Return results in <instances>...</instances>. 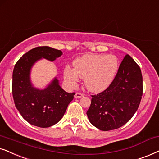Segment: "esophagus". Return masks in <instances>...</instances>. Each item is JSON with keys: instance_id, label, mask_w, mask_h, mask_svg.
<instances>
[{"instance_id": "esophagus-1", "label": "esophagus", "mask_w": 159, "mask_h": 159, "mask_svg": "<svg viewBox=\"0 0 159 159\" xmlns=\"http://www.w3.org/2000/svg\"><path fill=\"white\" fill-rule=\"evenodd\" d=\"M84 97V94L83 93H81V92H76L75 94V98H81V97Z\"/></svg>"}]
</instances>
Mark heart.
<instances>
[{"label": "heart", "mask_w": 159, "mask_h": 159, "mask_svg": "<svg viewBox=\"0 0 159 159\" xmlns=\"http://www.w3.org/2000/svg\"><path fill=\"white\" fill-rule=\"evenodd\" d=\"M74 67L64 69L65 78L70 86H75L79 77L84 78L85 86L91 92L105 90L113 81L118 70V62L113 55L86 54L74 61Z\"/></svg>", "instance_id": "1"}]
</instances>
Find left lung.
<instances>
[{"instance_id":"1","label":"left lung","mask_w":159,"mask_h":159,"mask_svg":"<svg viewBox=\"0 0 159 159\" xmlns=\"http://www.w3.org/2000/svg\"><path fill=\"white\" fill-rule=\"evenodd\" d=\"M143 91L141 70L126 54L108 87L102 92L91 95V105L86 112L90 123L102 131L124 126L138 108Z\"/></svg>"}]
</instances>
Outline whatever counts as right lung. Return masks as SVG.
<instances>
[{"instance_id":"right-lung-1","label":"right lung","mask_w":159,"mask_h":159,"mask_svg":"<svg viewBox=\"0 0 159 159\" xmlns=\"http://www.w3.org/2000/svg\"><path fill=\"white\" fill-rule=\"evenodd\" d=\"M62 51L49 46H39L30 50L19 60L12 75V95L21 116L33 126L49 127L60 121L75 93H68L59 85L55 78L45 89L34 88L30 73L34 63L41 58L54 61Z\"/></svg>"}]
</instances>
